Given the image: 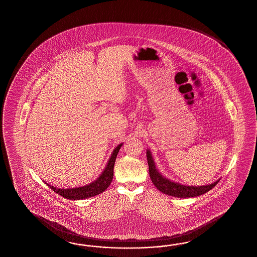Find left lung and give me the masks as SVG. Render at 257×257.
<instances>
[{"label":"left lung","mask_w":257,"mask_h":257,"mask_svg":"<svg viewBox=\"0 0 257 257\" xmlns=\"http://www.w3.org/2000/svg\"><path fill=\"white\" fill-rule=\"evenodd\" d=\"M146 156H147L148 166H149V175H150L153 184L157 187L161 193L171 195V196L179 197V198H189V197L204 195L205 193L212 190V188L215 186L220 180L218 179L212 184L203 185V186L182 185L175 181H172L166 177H162V175L158 171V169L156 168V164L152 157L150 150H147Z\"/></svg>","instance_id":"obj_1"}]
</instances>
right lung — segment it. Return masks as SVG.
<instances>
[{"instance_id": "obj_1", "label": "right lung", "mask_w": 257, "mask_h": 257, "mask_svg": "<svg viewBox=\"0 0 257 257\" xmlns=\"http://www.w3.org/2000/svg\"><path fill=\"white\" fill-rule=\"evenodd\" d=\"M123 143L118 144L115 147L110 159L107 162L106 166L102 173L99 175V177L90 184H86L85 186L77 187V188H70V189H60L57 187L51 186L47 183H45L48 187L51 188L55 193L59 194L63 196L64 198L70 199V200H80V199H85L89 198L95 195H99L103 193L109 185L112 182L113 176H114V165H115V159L117 156V153L122 146Z\"/></svg>"}]
</instances>
